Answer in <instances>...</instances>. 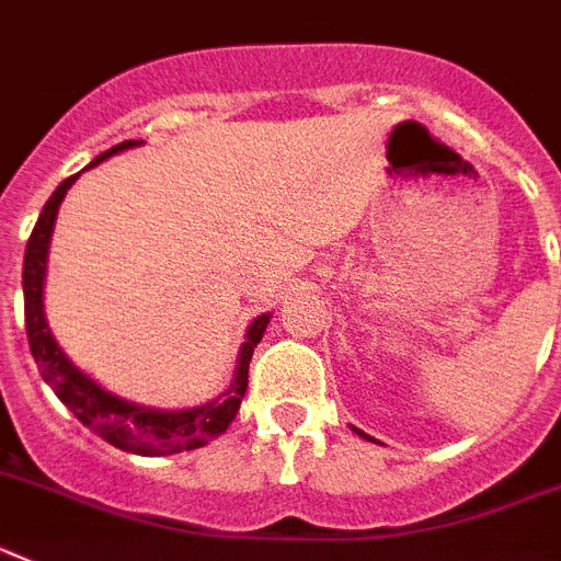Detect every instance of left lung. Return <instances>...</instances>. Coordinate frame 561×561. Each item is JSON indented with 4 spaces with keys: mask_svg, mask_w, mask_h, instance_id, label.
<instances>
[{
    "mask_svg": "<svg viewBox=\"0 0 561 561\" xmlns=\"http://www.w3.org/2000/svg\"><path fill=\"white\" fill-rule=\"evenodd\" d=\"M356 433H359V436H365V439H370V436H368V433H362V431H356Z\"/></svg>",
    "mask_w": 561,
    "mask_h": 561,
    "instance_id": "8db88e82",
    "label": "left lung"
}]
</instances>
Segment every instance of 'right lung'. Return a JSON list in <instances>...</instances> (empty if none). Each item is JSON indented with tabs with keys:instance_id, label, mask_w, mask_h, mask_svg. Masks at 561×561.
Returning <instances> with one entry per match:
<instances>
[{
	"instance_id": "1",
	"label": "right lung",
	"mask_w": 561,
	"mask_h": 561,
	"mask_svg": "<svg viewBox=\"0 0 561 561\" xmlns=\"http://www.w3.org/2000/svg\"><path fill=\"white\" fill-rule=\"evenodd\" d=\"M136 139L128 142L113 145L105 150L102 157L91 162L99 164L102 159L128 150ZM79 176V173H77ZM77 176H68L62 185L56 187L48 205L42 208L39 222L33 225V233L27 239L25 248V271H22V288H25V324H27V342H31V353L36 365H39L42 379L54 388V393L62 399L73 416L82 422L84 427L96 431L102 439H107L113 448L130 450V454L142 456H164V454H179V450H196L202 445H208L210 439L222 436L230 427V422L237 419L239 404L248 390V368H251L253 347L259 345V339L265 333L271 317H259L248 331V342L242 345L239 353V368L237 379L225 393V399L193 408V411H179V413H162V411H148L139 404L122 402V399L111 397L107 390L99 388L91 382L88 376L79 368L70 365V359L62 353V347L56 345L54 336L48 331L45 313H42V282H45V262H48V244L50 233H54L56 210L62 205L68 187L77 182Z\"/></svg>"
}]
</instances>
